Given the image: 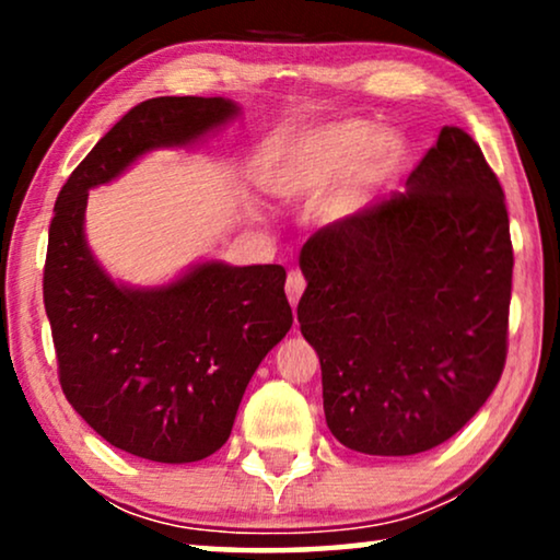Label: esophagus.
I'll list each match as a JSON object with an SVG mask.
<instances>
[{
  "label": "esophagus",
  "instance_id": "obj_1",
  "mask_svg": "<svg viewBox=\"0 0 560 560\" xmlns=\"http://www.w3.org/2000/svg\"><path fill=\"white\" fill-rule=\"evenodd\" d=\"M303 290H305V278L298 270H293L288 275V282H285V293H288V301H290V305H298V301H301V295H303Z\"/></svg>",
  "mask_w": 560,
  "mask_h": 560
}]
</instances>
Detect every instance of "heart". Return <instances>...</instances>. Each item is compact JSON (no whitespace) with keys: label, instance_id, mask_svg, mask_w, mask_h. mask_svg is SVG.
Masks as SVG:
<instances>
[{"label":"heart","instance_id":"b5f03b06","mask_svg":"<svg viewBox=\"0 0 560 560\" xmlns=\"http://www.w3.org/2000/svg\"><path fill=\"white\" fill-rule=\"evenodd\" d=\"M408 144L397 132L370 121H331L311 129L282 148L265 171V183L282 198H308L347 172L339 188L320 206L326 221L347 219L400 173Z\"/></svg>","mask_w":560,"mask_h":560}]
</instances>
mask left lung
<instances>
[{
	"mask_svg": "<svg viewBox=\"0 0 560 560\" xmlns=\"http://www.w3.org/2000/svg\"><path fill=\"white\" fill-rule=\"evenodd\" d=\"M512 262L502 186L458 127L441 129L402 194L303 244L298 320L336 441L412 456L469 423L504 370Z\"/></svg>",
	"mask_w": 560,
	"mask_h": 560,
	"instance_id": "8db88e82",
	"label": "left lung"
}]
</instances>
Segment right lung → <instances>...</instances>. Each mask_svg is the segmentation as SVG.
Listing matches in <instances>:
<instances>
[{
    "instance_id": "1",
    "label": "right lung",
    "mask_w": 560,
    "mask_h": 560,
    "mask_svg": "<svg viewBox=\"0 0 560 560\" xmlns=\"http://www.w3.org/2000/svg\"><path fill=\"white\" fill-rule=\"evenodd\" d=\"M236 114L221 96L137 104L71 173L50 221L43 298L60 387L104 441L150 462H201L224 446L252 374L293 326L285 270L209 259L167 285L114 282L83 234L89 190Z\"/></svg>"
}]
</instances>
